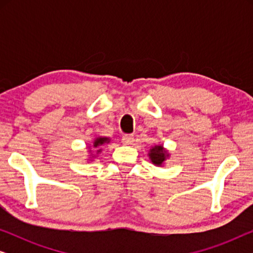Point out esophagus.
<instances>
[{"mask_svg": "<svg viewBox=\"0 0 253 253\" xmlns=\"http://www.w3.org/2000/svg\"><path fill=\"white\" fill-rule=\"evenodd\" d=\"M122 143L124 145H131L133 143V136L132 134H124L122 137Z\"/></svg>", "mask_w": 253, "mask_h": 253, "instance_id": "1", "label": "esophagus"}]
</instances>
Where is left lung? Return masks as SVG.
Here are the masks:
<instances>
[{"label":"left lung","instance_id":"1","mask_svg":"<svg viewBox=\"0 0 253 253\" xmlns=\"http://www.w3.org/2000/svg\"><path fill=\"white\" fill-rule=\"evenodd\" d=\"M148 157H150L152 164L154 166H158V167H161V166H164L165 161L170 157V154H169V152L164 147V145L159 144L154 145L153 147L150 148Z\"/></svg>","mask_w":253,"mask_h":253}]
</instances>
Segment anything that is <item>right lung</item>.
Wrapping results in <instances>:
<instances>
[{
    "instance_id": "obj_1",
    "label": "right lung",
    "mask_w": 253,
    "mask_h": 253,
    "mask_svg": "<svg viewBox=\"0 0 253 253\" xmlns=\"http://www.w3.org/2000/svg\"><path fill=\"white\" fill-rule=\"evenodd\" d=\"M110 143V138L109 137H96L94 140H93V143H92V145L91 146H89L88 148H94V152H92L91 150L88 151V160L89 161H93L94 160V159L96 158V155L98 154H100L101 153V151H102V146L103 145H106V144H109Z\"/></svg>"
}]
</instances>
